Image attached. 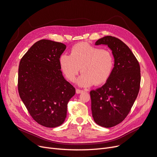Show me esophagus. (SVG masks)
Masks as SVG:
<instances>
[{"label": "esophagus", "instance_id": "34e87169", "mask_svg": "<svg viewBox=\"0 0 157 157\" xmlns=\"http://www.w3.org/2000/svg\"><path fill=\"white\" fill-rule=\"evenodd\" d=\"M83 92V90H78V89H77L76 90V93H77V94H80V93H82Z\"/></svg>", "mask_w": 157, "mask_h": 157}]
</instances>
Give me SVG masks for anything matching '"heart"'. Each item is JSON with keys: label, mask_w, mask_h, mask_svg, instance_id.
I'll use <instances>...</instances> for the list:
<instances>
[{"label": "heart", "mask_w": 157, "mask_h": 157, "mask_svg": "<svg viewBox=\"0 0 157 157\" xmlns=\"http://www.w3.org/2000/svg\"><path fill=\"white\" fill-rule=\"evenodd\" d=\"M59 62L62 71L71 82L75 80L81 68L82 73L78 78L77 84L82 87L105 83L114 66L113 56L110 51L86 43L73 46L70 55H62Z\"/></svg>", "instance_id": "1"}]
</instances>
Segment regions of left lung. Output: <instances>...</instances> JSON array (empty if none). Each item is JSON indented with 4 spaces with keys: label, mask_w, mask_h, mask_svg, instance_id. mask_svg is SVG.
Listing matches in <instances>:
<instances>
[{
    "label": "left lung",
    "mask_w": 157,
    "mask_h": 157,
    "mask_svg": "<svg viewBox=\"0 0 157 157\" xmlns=\"http://www.w3.org/2000/svg\"><path fill=\"white\" fill-rule=\"evenodd\" d=\"M105 44L112 50L114 67L104 85L90 91L91 111L95 122L104 128L122 122L129 114L139 94L140 67L129 47L115 36H105L95 45Z\"/></svg>",
    "instance_id": "8db88e82"
}]
</instances>
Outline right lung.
Instances as JSON below:
<instances>
[{"instance_id": "right-lung-1", "label": "right lung", "mask_w": 157, "mask_h": 157, "mask_svg": "<svg viewBox=\"0 0 157 157\" xmlns=\"http://www.w3.org/2000/svg\"><path fill=\"white\" fill-rule=\"evenodd\" d=\"M66 46L42 39L31 46L20 61L18 91L34 121L55 128L65 121L67 103L75 87L65 80L59 59Z\"/></svg>"}]
</instances>
